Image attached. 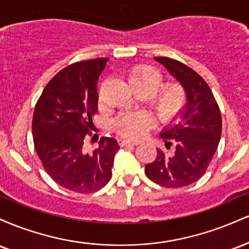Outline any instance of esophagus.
Masks as SVG:
<instances>
[{
  "label": "esophagus",
  "instance_id": "obj_1",
  "mask_svg": "<svg viewBox=\"0 0 249 249\" xmlns=\"http://www.w3.org/2000/svg\"><path fill=\"white\" fill-rule=\"evenodd\" d=\"M119 145H121V146H134V145H138V142H131V141H128V139H119Z\"/></svg>",
  "mask_w": 249,
  "mask_h": 249
}]
</instances>
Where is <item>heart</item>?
<instances>
[{
    "mask_svg": "<svg viewBox=\"0 0 249 249\" xmlns=\"http://www.w3.org/2000/svg\"><path fill=\"white\" fill-rule=\"evenodd\" d=\"M126 82L136 93L148 96L151 107L161 121H170L178 116L186 104V93L177 84L159 88L160 73L150 67H134L126 73ZM153 119L146 112H127L115 121V128L121 136L138 139L152 126Z\"/></svg>",
    "mask_w": 249,
    "mask_h": 249,
    "instance_id": "b5f03b06",
    "label": "heart"
}]
</instances>
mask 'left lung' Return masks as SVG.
I'll use <instances>...</instances> for the list:
<instances>
[{"mask_svg": "<svg viewBox=\"0 0 249 249\" xmlns=\"http://www.w3.org/2000/svg\"><path fill=\"white\" fill-rule=\"evenodd\" d=\"M180 83L186 104L160 132L165 146L174 145L173 153L157 148L153 162L145 166L147 178L165 187H184L199 180L213 159L221 137V115L207 83L196 71L167 57H154Z\"/></svg>", "mask_w": 249, "mask_h": 249, "instance_id": "left-lung-1", "label": "left lung"}]
</instances>
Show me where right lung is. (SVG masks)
<instances>
[{"label":"right lung","instance_id":"obj_1","mask_svg":"<svg viewBox=\"0 0 249 249\" xmlns=\"http://www.w3.org/2000/svg\"><path fill=\"white\" fill-rule=\"evenodd\" d=\"M107 61L64 68L48 83L34 111V144L43 166L59 186L77 193L95 192L110 181L119 148L112 137H103L92 152L84 146L98 110L97 82Z\"/></svg>","mask_w":249,"mask_h":249}]
</instances>
